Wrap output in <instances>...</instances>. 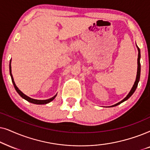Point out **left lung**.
I'll return each instance as SVG.
<instances>
[{
    "label": "left lung",
    "mask_w": 150,
    "mask_h": 150,
    "mask_svg": "<svg viewBox=\"0 0 150 150\" xmlns=\"http://www.w3.org/2000/svg\"><path fill=\"white\" fill-rule=\"evenodd\" d=\"M137 49H138V52H139V53H138V59H137V64H138V67H137V77H136V80H135V82L134 83L132 88V89L130 90V91H129V93H128V95H127L126 97H125L124 99H123L122 101H119V103H116V104L113 105H111V106L110 107H114V106H116V105H118L120 104V103L124 102L125 101H126L128 99L129 97H131L132 95H133V93H134V91H136V89H137V86H138V83H139V79H140V75H141V64H140V59H141V52H140V49H139V48L137 47Z\"/></svg>",
    "instance_id": "left-lung-1"
}]
</instances>
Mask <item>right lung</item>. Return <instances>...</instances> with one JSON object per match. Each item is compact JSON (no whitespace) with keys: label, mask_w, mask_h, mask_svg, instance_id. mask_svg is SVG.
Instances as JSON below:
<instances>
[{"label":"right lung","mask_w":150,"mask_h":150,"mask_svg":"<svg viewBox=\"0 0 150 150\" xmlns=\"http://www.w3.org/2000/svg\"><path fill=\"white\" fill-rule=\"evenodd\" d=\"M11 59L10 60V62H9V73H10V76L11 77V81H12V83L13 84V86H14L16 91L19 94L20 96L22 97V98H23L24 99H25V100H27V101H29L30 103H34V104H38V105H42V104H47V103H49L52 101L55 98V97L57 96V94L55 95L54 97H51V98L50 99H45V100H39V99H32L31 97H28L26 95H25L23 92L19 90L18 88L16 86V83L14 82V80H13V76H12V74H11Z\"/></svg>","instance_id":"1"}]
</instances>
